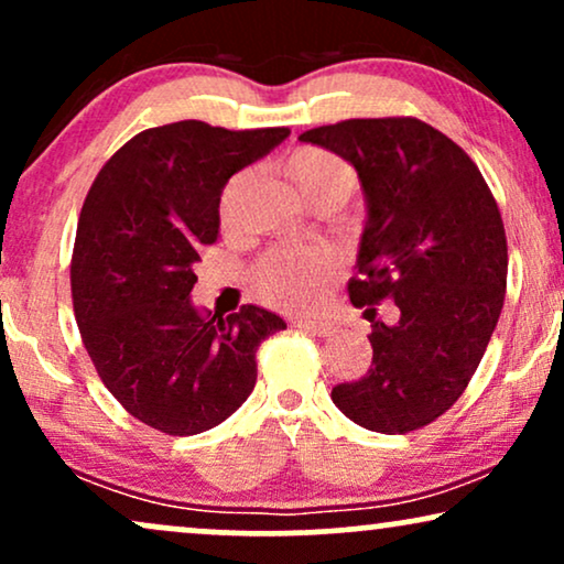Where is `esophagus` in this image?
Masks as SVG:
<instances>
[{
  "instance_id": "1",
  "label": "esophagus",
  "mask_w": 564,
  "mask_h": 564,
  "mask_svg": "<svg viewBox=\"0 0 564 564\" xmlns=\"http://www.w3.org/2000/svg\"><path fill=\"white\" fill-rule=\"evenodd\" d=\"M296 327H302L304 333L319 335V338H327V335H333L335 330H338V325L330 323V319H319V317L302 319V323H296Z\"/></svg>"
}]
</instances>
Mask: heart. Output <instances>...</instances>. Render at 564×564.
Wrapping results in <instances>:
<instances>
[{
    "label": "heart",
    "instance_id": "1",
    "mask_svg": "<svg viewBox=\"0 0 564 564\" xmlns=\"http://www.w3.org/2000/svg\"><path fill=\"white\" fill-rule=\"evenodd\" d=\"M283 174L312 205H338L356 187L354 169L323 148H299L283 161ZM330 275V258L315 249H275L254 268V281L262 296L283 306L315 302Z\"/></svg>",
    "mask_w": 564,
    "mask_h": 564
}]
</instances>
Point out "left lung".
<instances>
[{"instance_id": "8db88e82", "label": "left lung", "mask_w": 564, "mask_h": 564, "mask_svg": "<svg viewBox=\"0 0 564 564\" xmlns=\"http://www.w3.org/2000/svg\"><path fill=\"white\" fill-rule=\"evenodd\" d=\"M351 163L367 197L354 306L372 317V369L333 388L365 430L405 434L463 395L500 319L508 239L497 199L460 145L416 117L346 119L299 134ZM393 297L399 323L373 319Z\"/></svg>"}]
</instances>
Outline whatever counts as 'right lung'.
<instances>
[{"label":"right lung","instance_id":"add662e5","mask_svg":"<svg viewBox=\"0 0 564 564\" xmlns=\"http://www.w3.org/2000/svg\"><path fill=\"white\" fill-rule=\"evenodd\" d=\"M289 127L224 130L197 119L127 140L85 197L69 265L83 344L127 413L187 437L252 393L258 346L286 323L262 306L203 315L189 302L199 249L216 245L220 192Z\"/></svg>","mask_w":564,"mask_h":564}]
</instances>
